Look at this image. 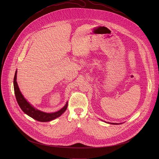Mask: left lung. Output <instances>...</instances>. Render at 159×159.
<instances>
[{"instance_id":"left-lung-1","label":"left lung","mask_w":159,"mask_h":159,"mask_svg":"<svg viewBox=\"0 0 159 159\" xmlns=\"http://www.w3.org/2000/svg\"><path fill=\"white\" fill-rule=\"evenodd\" d=\"M107 123H108V124H117V123H109V122H107Z\"/></svg>"}]
</instances>
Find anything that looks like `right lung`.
Instances as JSON below:
<instances>
[{
    "label": "right lung",
    "mask_w": 159,
    "mask_h": 159,
    "mask_svg": "<svg viewBox=\"0 0 159 159\" xmlns=\"http://www.w3.org/2000/svg\"><path fill=\"white\" fill-rule=\"evenodd\" d=\"M16 74H17V70L15 72V76H14V81H13L15 94L17 102L24 113L27 114L29 116L31 117L32 118L38 121L48 122V121L54 120L56 118H57L66 111L68 107V102L66 103V105L62 109H61L57 112L52 113H45L43 111H40L35 108L26 100V99L22 95L21 91H20V89L16 81Z\"/></svg>",
    "instance_id": "add662e5"
}]
</instances>
